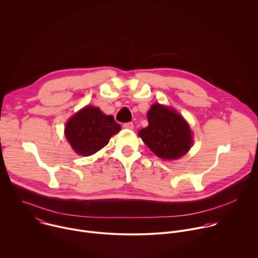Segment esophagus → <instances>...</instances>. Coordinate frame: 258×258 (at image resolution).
<instances>
[{
  "mask_svg": "<svg viewBox=\"0 0 258 258\" xmlns=\"http://www.w3.org/2000/svg\"><path fill=\"white\" fill-rule=\"evenodd\" d=\"M123 127L127 130H133L134 128V123L133 122H125L123 123Z\"/></svg>",
  "mask_w": 258,
  "mask_h": 258,
  "instance_id": "obj_1",
  "label": "esophagus"
}]
</instances>
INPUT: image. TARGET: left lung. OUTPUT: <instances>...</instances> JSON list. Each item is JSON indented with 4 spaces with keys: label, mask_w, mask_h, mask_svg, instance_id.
<instances>
[{
    "label": "left lung",
    "mask_w": 258,
    "mask_h": 258,
    "mask_svg": "<svg viewBox=\"0 0 258 258\" xmlns=\"http://www.w3.org/2000/svg\"><path fill=\"white\" fill-rule=\"evenodd\" d=\"M147 118L149 124L139 132V136L155 155L172 160L190 150L193 144L191 128L174 109L153 104Z\"/></svg>",
    "instance_id": "left-lung-1"
}]
</instances>
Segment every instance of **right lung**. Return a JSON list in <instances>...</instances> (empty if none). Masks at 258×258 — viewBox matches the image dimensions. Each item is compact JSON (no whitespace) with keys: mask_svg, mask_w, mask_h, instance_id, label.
I'll return each instance as SVG.
<instances>
[{"mask_svg":"<svg viewBox=\"0 0 258 258\" xmlns=\"http://www.w3.org/2000/svg\"><path fill=\"white\" fill-rule=\"evenodd\" d=\"M120 130L112 115H105L98 107L88 105L67 121L65 137L78 154L90 156L101 150Z\"/></svg>","mask_w":258,"mask_h":258,"instance_id":"obj_1","label":"right lung"}]
</instances>
